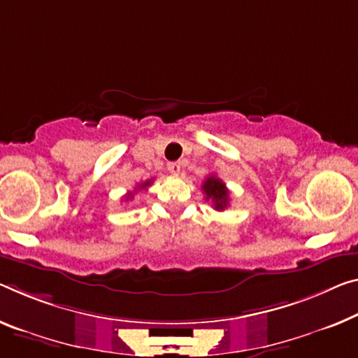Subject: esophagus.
<instances>
[{"instance_id":"esophagus-1","label":"esophagus","mask_w":358,"mask_h":358,"mask_svg":"<svg viewBox=\"0 0 358 358\" xmlns=\"http://www.w3.org/2000/svg\"><path fill=\"white\" fill-rule=\"evenodd\" d=\"M168 171L178 176L180 173V163L179 162H173V163H168Z\"/></svg>"}]
</instances>
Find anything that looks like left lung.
Listing matches in <instances>:
<instances>
[{"mask_svg":"<svg viewBox=\"0 0 358 358\" xmlns=\"http://www.w3.org/2000/svg\"><path fill=\"white\" fill-rule=\"evenodd\" d=\"M201 189H203V192H205L206 200L213 201L214 210L224 211L225 208L229 206L230 196H229L227 187H225L222 180L216 178L214 174L208 176V178L205 179V182H203V185H201Z\"/></svg>","mask_w":358,"mask_h":358,"instance_id":"left-lung-1","label":"left lung"}]
</instances>
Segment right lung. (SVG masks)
Instances as JSON below:
<instances>
[{
	"mask_svg": "<svg viewBox=\"0 0 358 358\" xmlns=\"http://www.w3.org/2000/svg\"><path fill=\"white\" fill-rule=\"evenodd\" d=\"M152 182H153V179H150V180H145V182H142V184L137 185V190H141V189H147V187L150 185ZM133 196H134L133 192H129V194H126V195H124V200H131V198H133Z\"/></svg>",
	"mask_w": 358,
	"mask_h": 358,
	"instance_id": "add662e5",
	"label": "right lung"
}]
</instances>
